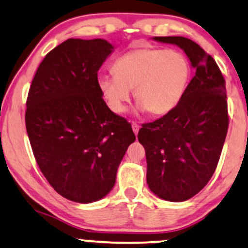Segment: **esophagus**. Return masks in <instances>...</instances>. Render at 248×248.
I'll return each mask as SVG.
<instances>
[{
    "instance_id": "1",
    "label": "esophagus",
    "mask_w": 248,
    "mask_h": 248,
    "mask_svg": "<svg viewBox=\"0 0 248 248\" xmlns=\"http://www.w3.org/2000/svg\"><path fill=\"white\" fill-rule=\"evenodd\" d=\"M131 127H133V130H134L135 135L139 134V130H140V124H137V122H135V121L131 122Z\"/></svg>"
}]
</instances>
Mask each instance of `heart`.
Segmentation results:
<instances>
[{
  "instance_id": "1",
  "label": "heart",
  "mask_w": 248,
  "mask_h": 248,
  "mask_svg": "<svg viewBox=\"0 0 248 248\" xmlns=\"http://www.w3.org/2000/svg\"><path fill=\"white\" fill-rule=\"evenodd\" d=\"M113 73L98 78L99 89L112 111L124 112L134 89L140 108L159 117L180 103L189 82L190 65L177 50L145 46L122 55L114 62Z\"/></svg>"
}]
</instances>
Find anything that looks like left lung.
Instances as JSON below:
<instances>
[{"label": "left lung", "mask_w": 248, "mask_h": 248, "mask_svg": "<svg viewBox=\"0 0 248 248\" xmlns=\"http://www.w3.org/2000/svg\"><path fill=\"white\" fill-rule=\"evenodd\" d=\"M155 40L180 46L196 68L176 108L143 124L137 135L150 190L168 202H184L205 187L220 160L229 127L225 80L214 58L190 39Z\"/></svg>", "instance_id": "8db88e82"}]
</instances>
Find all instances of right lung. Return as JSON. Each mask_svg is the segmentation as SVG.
<instances>
[{
    "label": "right lung",
    "instance_id": "add662e5",
    "mask_svg": "<svg viewBox=\"0 0 248 248\" xmlns=\"http://www.w3.org/2000/svg\"><path fill=\"white\" fill-rule=\"evenodd\" d=\"M112 50L102 39H68L43 58L28 92L25 124L36 164L56 192L75 202H97L112 190L136 139L98 86Z\"/></svg>",
    "mask_w": 248,
    "mask_h": 248
}]
</instances>
